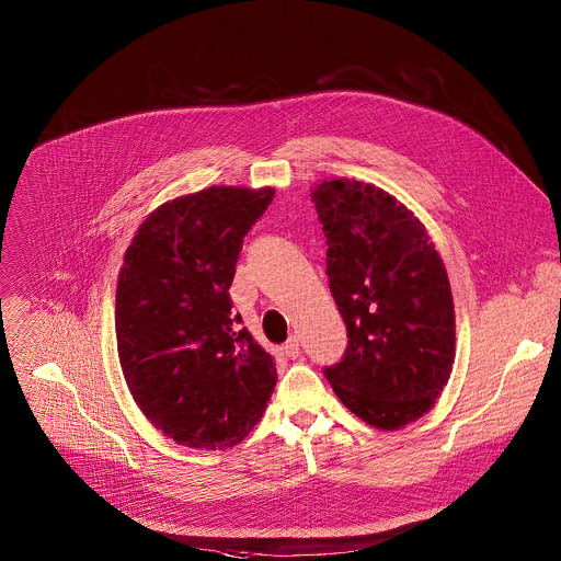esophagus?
I'll use <instances>...</instances> for the list:
<instances>
[{
    "label": "esophagus",
    "mask_w": 561,
    "mask_h": 561,
    "mask_svg": "<svg viewBox=\"0 0 561 561\" xmlns=\"http://www.w3.org/2000/svg\"><path fill=\"white\" fill-rule=\"evenodd\" d=\"M284 353H286V357H290V359L299 357V353H301V346H299V337H288V342L284 344Z\"/></svg>",
    "instance_id": "1"
}]
</instances>
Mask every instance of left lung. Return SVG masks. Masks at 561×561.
I'll return each mask as SVG.
<instances>
[{
	"mask_svg": "<svg viewBox=\"0 0 561 561\" xmlns=\"http://www.w3.org/2000/svg\"><path fill=\"white\" fill-rule=\"evenodd\" d=\"M328 238L330 290L348 346L325 368L337 399L370 427L425 416L455 362L447 268L425 225L394 195L357 180L312 186Z\"/></svg>",
	"mask_w": 561,
	"mask_h": 561,
	"instance_id": "1",
	"label": "left lung"
}]
</instances>
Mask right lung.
Wrapping results in <instances>:
<instances>
[{
    "label": "right lung",
    "mask_w": 561,
    "mask_h": 561,
    "mask_svg": "<svg viewBox=\"0 0 561 561\" xmlns=\"http://www.w3.org/2000/svg\"><path fill=\"white\" fill-rule=\"evenodd\" d=\"M275 191L210 186L158 206L134 233L116 282L114 332L125 383L173 443L221 450L260 423L273 357L231 314L242 238Z\"/></svg>",
    "instance_id": "right-lung-1"
}]
</instances>
